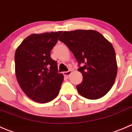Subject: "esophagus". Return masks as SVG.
<instances>
[{
  "label": "esophagus",
  "instance_id": "1",
  "mask_svg": "<svg viewBox=\"0 0 132 132\" xmlns=\"http://www.w3.org/2000/svg\"><path fill=\"white\" fill-rule=\"evenodd\" d=\"M71 73H72V70H68V71L63 72V75H64V76L65 77V78H69V76L70 75V74H71Z\"/></svg>",
  "mask_w": 132,
  "mask_h": 132
}]
</instances>
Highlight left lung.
<instances>
[{"mask_svg": "<svg viewBox=\"0 0 132 132\" xmlns=\"http://www.w3.org/2000/svg\"><path fill=\"white\" fill-rule=\"evenodd\" d=\"M73 53L83 81L76 86L79 94L97 100L109 92L117 72L115 50L101 33L94 30L65 31L59 38Z\"/></svg>", "mask_w": 132, "mask_h": 132, "instance_id": "8db88e82", "label": "left lung"}]
</instances>
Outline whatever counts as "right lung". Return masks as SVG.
Masks as SVG:
<instances>
[{
	"label": "right lung",
	"mask_w": 132,
	"mask_h": 132,
	"mask_svg": "<svg viewBox=\"0 0 132 132\" xmlns=\"http://www.w3.org/2000/svg\"><path fill=\"white\" fill-rule=\"evenodd\" d=\"M63 31L32 34L15 52V74L23 92L33 101L45 103L58 96L63 81L51 51Z\"/></svg>",
	"instance_id": "1"
}]
</instances>
